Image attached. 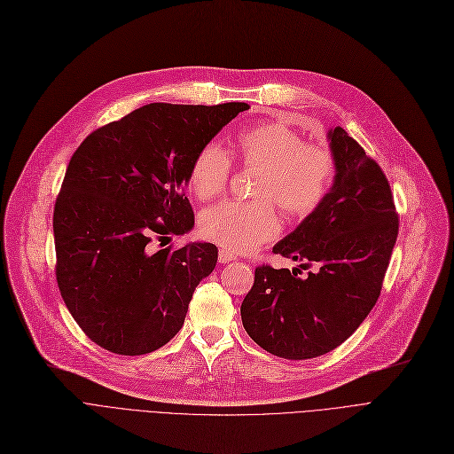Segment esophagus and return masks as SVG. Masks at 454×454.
<instances>
[{
    "label": "esophagus",
    "mask_w": 454,
    "mask_h": 454,
    "mask_svg": "<svg viewBox=\"0 0 454 454\" xmlns=\"http://www.w3.org/2000/svg\"><path fill=\"white\" fill-rule=\"evenodd\" d=\"M233 259H235V255L231 252H228L224 248L219 250V263H230V261H233Z\"/></svg>",
    "instance_id": "1"
}]
</instances>
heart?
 I'll return each mask as SVG.
<instances>
[{"label":"heart","instance_id":"b5f03b06","mask_svg":"<svg viewBox=\"0 0 454 454\" xmlns=\"http://www.w3.org/2000/svg\"><path fill=\"white\" fill-rule=\"evenodd\" d=\"M231 156L259 169L254 195L259 200H228L200 215V233L228 252H250L279 231L274 204L289 219H305L325 199L335 178V160L320 145H303L293 129L265 123L241 130L231 143ZM231 161L215 143H207L187 171L189 189L200 199L219 197L228 185Z\"/></svg>","mask_w":454,"mask_h":454}]
</instances>
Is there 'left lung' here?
<instances>
[{
	"mask_svg": "<svg viewBox=\"0 0 454 454\" xmlns=\"http://www.w3.org/2000/svg\"><path fill=\"white\" fill-rule=\"evenodd\" d=\"M335 180L324 202L274 245L315 272L257 267L241 318L250 339L289 361L315 359L348 340L373 309L399 219L385 173L342 127L327 130Z\"/></svg>",
	"mask_w": 454,
	"mask_h": 454,
	"instance_id": "left-lung-1",
	"label": "left lung"
}]
</instances>
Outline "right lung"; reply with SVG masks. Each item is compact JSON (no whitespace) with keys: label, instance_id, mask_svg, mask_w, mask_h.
Returning <instances> with one entry per match:
<instances>
[{"label":"right lung","instance_id":"1","mask_svg":"<svg viewBox=\"0 0 454 454\" xmlns=\"http://www.w3.org/2000/svg\"><path fill=\"white\" fill-rule=\"evenodd\" d=\"M247 103H151L91 132L71 156L53 231L57 283L88 339L117 355H145L182 329L217 247L151 250L153 237L193 230L187 171L195 154Z\"/></svg>","mask_w":454,"mask_h":454}]
</instances>
